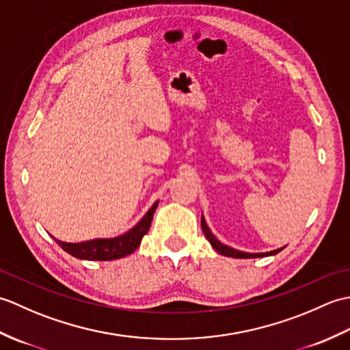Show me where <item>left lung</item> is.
I'll list each match as a JSON object with an SVG mask.
<instances>
[{
  "mask_svg": "<svg viewBox=\"0 0 350 350\" xmlns=\"http://www.w3.org/2000/svg\"><path fill=\"white\" fill-rule=\"evenodd\" d=\"M202 228H203V233L206 236V239L211 242L212 247L217 250L219 254L222 256H227V257H236V258H254V257H266V256H273L277 254V252H280L282 248L280 250H275V251H271V252H257V254H251V252H242V251H237V250H233L227 247V245L221 243L217 237H215L212 234V232L209 230V227H207L204 218H202Z\"/></svg>",
  "mask_w": 350,
  "mask_h": 350,
  "instance_id": "left-lung-1",
  "label": "left lung"
}]
</instances>
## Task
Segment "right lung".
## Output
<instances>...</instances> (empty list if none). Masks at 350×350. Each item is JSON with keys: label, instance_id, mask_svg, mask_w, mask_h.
Masks as SVG:
<instances>
[{"label": "right lung", "instance_id": "obj_1", "mask_svg": "<svg viewBox=\"0 0 350 350\" xmlns=\"http://www.w3.org/2000/svg\"><path fill=\"white\" fill-rule=\"evenodd\" d=\"M156 206H158V202L150 207V211L144 215V218L141 219L135 227L129 230L128 233H124L123 236L114 237V239H93L79 243H68L55 239V242L60 245L66 252H69L70 256L83 260H98V262H102L103 260V262H105V260H116L124 256H129L131 252L138 248L143 236L148 232V228H150Z\"/></svg>", "mask_w": 350, "mask_h": 350}]
</instances>
